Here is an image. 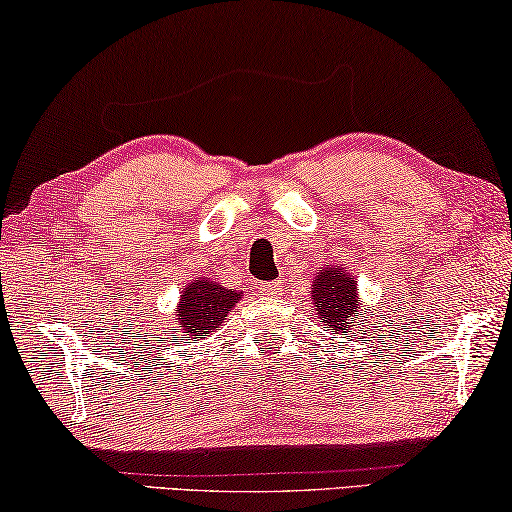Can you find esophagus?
I'll return each mask as SVG.
<instances>
[{
	"label": "esophagus",
	"mask_w": 512,
	"mask_h": 512,
	"mask_svg": "<svg viewBox=\"0 0 512 512\" xmlns=\"http://www.w3.org/2000/svg\"><path fill=\"white\" fill-rule=\"evenodd\" d=\"M261 290L265 292V295H281L283 283L281 281H267V283H263Z\"/></svg>",
	"instance_id": "obj_1"
}]
</instances>
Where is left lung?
Returning <instances> with one entry per match:
<instances>
[{
    "label": "left lung",
    "mask_w": 512,
    "mask_h": 512,
    "mask_svg": "<svg viewBox=\"0 0 512 512\" xmlns=\"http://www.w3.org/2000/svg\"><path fill=\"white\" fill-rule=\"evenodd\" d=\"M311 295L315 301V317L324 324L326 331H338L340 335H347L349 326H356V283L349 276V272L338 270V267L320 270L315 276Z\"/></svg>",
    "instance_id": "8db88e82"
}]
</instances>
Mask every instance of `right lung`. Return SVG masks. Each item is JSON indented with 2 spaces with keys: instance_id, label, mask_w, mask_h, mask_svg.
<instances>
[{
  "instance_id": "add662e5",
  "label": "right lung",
  "mask_w": 512,
  "mask_h": 512,
  "mask_svg": "<svg viewBox=\"0 0 512 512\" xmlns=\"http://www.w3.org/2000/svg\"><path fill=\"white\" fill-rule=\"evenodd\" d=\"M240 292L229 290L213 279H199L183 288L179 304V324L186 335L213 333L233 306L238 304Z\"/></svg>"
}]
</instances>
